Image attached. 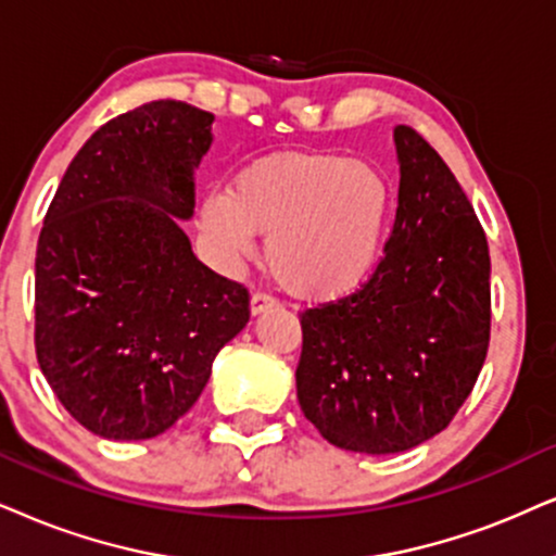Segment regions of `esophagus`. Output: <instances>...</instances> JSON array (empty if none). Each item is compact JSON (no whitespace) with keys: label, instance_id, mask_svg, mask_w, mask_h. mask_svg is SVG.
<instances>
[{"label":"esophagus","instance_id":"1","mask_svg":"<svg viewBox=\"0 0 556 556\" xmlns=\"http://www.w3.org/2000/svg\"><path fill=\"white\" fill-rule=\"evenodd\" d=\"M279 302L271 298V294H264V292H254L251 294V315H262L266 311H271V307H277Z\"/></svg>","mask_w":556,"mask_h":556}]
</instances>
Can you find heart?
Listing matches in <instances>:
<instances>
[{
  "label": "heart",
  "instance_id": "1",
  "mask_svg": "<svg viewBox=\"0 0 556 556\" xmlns=\"http://www.w3.org/2000/svg\"><path fill=\"white\" fill-rule=\"evenodd\" d=\"M392 192L367 161L336 153H269L243 166L228 194L207 197L202 228L228 258L249 256L266 233L277 282L305 300L354 292L375 271L388 238Z\"/></svg>",
  "mask_w": 556,
  "mask_h": 556
}]
</instances>
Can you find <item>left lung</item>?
I'll list each match as a JSON object with an SVG mask.
<instances>
[{
    "mask_svg": "<svg viewBox=\"0 0 556 556\" xmlns=\"http://www.w3.org/2000/svg\"><path fill=\"white\" fill-rule=\"evenodd\" d=\"M397 213L384 256L349 298L302 313L298 400L333 446L424 444L472 392L490 343V251L465 189L416 130H392Z\"/></svg>",
    "mask_w": 556,
    "mask_h": 556,
    "instance_id": "1",
    "label": "left lung"
}]
</instances>
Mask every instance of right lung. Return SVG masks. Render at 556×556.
<instances>
[{
    "label": "right lung",
    "mask_w": 556,
    "mask_h": 556,
    "mask_svg": "<svg viewBox=\"0 0 556 556\" xmlns=\"http://www.w3.org/2000/svg\"><path fill=\"white\" fill-rule=\"evenodd\" d=\"M215 115L159 100L76 153L35 254V351L61 405L112 441L164 433L249 323V292L194 256V172Z\"/></svg>",
    "instance_id": "1"
}]
</instances>
